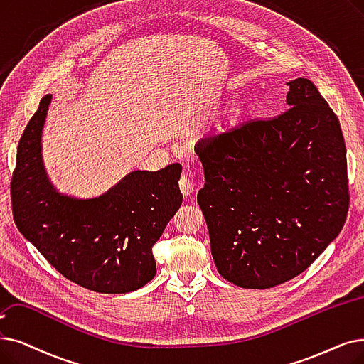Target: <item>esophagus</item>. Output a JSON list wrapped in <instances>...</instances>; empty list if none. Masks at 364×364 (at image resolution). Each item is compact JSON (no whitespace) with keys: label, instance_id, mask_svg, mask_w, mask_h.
Segmentation results:
<instances>
[{"label":"esophagus","instance_id":"obj_1","mask_svg":"<svg viewBox=\"0 0 364 364\" xmlns=\"http://www.w3.org/2000/svg\"><path fill=\"white\" fill-rule=\"evenodd\" d=\"M178 187H180V191H181V193H183L184 196H188V195H191V193L193 192V183H192V180L188 178L187 176H183V177L180 178Z\"/></svg>","mask_w":364,"mask_h":364}]
</instances>
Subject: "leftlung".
<instances>
[{
	"instance_id": "1",
	"label": "left lung",
	"mask_w": 364,
	"mask_h": 364,
	"mask_svg": "<svg viewBox=\"0 0 364 364\" xmlns=\"http://www.w3.org/2000/svg\"><path fill=\"white\" fill-rule=\"evenodd\" d=\"M290 108L207 135L195 150L198 203L218 274L269 289L302 274L343 228L350 207L339 119L308 78L287 83Z\"/></svg>"
}]
</instances>
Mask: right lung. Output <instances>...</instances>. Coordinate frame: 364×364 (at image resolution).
<instances>
[{
    "label": "right lung",
    "instance_id": "obj_1",
    "mask_svg": "<svg viewBox=\"0 0 364 364\" xmlns=\"http://www.w3.org/2000/svg\"><path fill=\"white\" fill-rule=\"evenodd\" d=\"M46 95L21 136L10 183L13 218L67 279L97 293H129L156 275L153 245L183 202L181 165L134 171L95 199L58 193L41 161Z\"/></svg>",
    "mask_w": 364,
    "mask_h": 364
}]
</instances>
